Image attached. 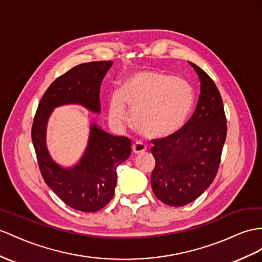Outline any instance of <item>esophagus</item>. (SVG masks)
<instances>
[{
	"mask_svg": "<svg viewBox=\"0 0 262 262\" xmlns=\"http://www.w3.org/2000/svg\"><path fill=\"white\" fill-rule=\"evenodd\" d=\"M145 145L141 142H136L132 144V153L133 155H141L145 151Z\"/></svg>",
	"mask_w": 262,
	"mask_h": 262,
	"instance_id": "34e87169",
	"label": "esophagus"
}]
</instances>
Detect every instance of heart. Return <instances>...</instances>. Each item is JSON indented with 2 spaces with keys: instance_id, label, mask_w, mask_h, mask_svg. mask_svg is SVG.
I'll return each mask as SVG.
<instances>
[{
  "instance_id": "obj_1",
  "label": "heart",
  "mask_w": 262,
  "mask_h": 262,
  "mask_svg": "<svg viewBox=\"0 0 262 262\" xmlns=\"http://www.w3.org/2000/svg\"><path fill=\"white\" fill-rule=\"evenodd\" d=\"M193 103L188 82L152 70H138L125 76L119 92L111 94L107 112L112 122L120 124L126 120V106L138 132L163 139L186 124Z\"/></svg>"
}]
</instances>
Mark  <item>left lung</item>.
Listing matches in <instances>:
<instances>
[{"label": "left lung", "mask_w": 262, "mask_h": 262, "mask_svg": "<svg viewBox=\"0 0 262 262\" xmlns=\"http://www.w3.org/2000/svg\"><path fill=\"white\" fill-rule=\"evenodd\" d=\"M200 81L193 116L183 129L159 140L151 152L156 167L151 176L153 193L172 207L199 198L218 172L227 137V121L218 88L201 68L189 61Z\"/></svg>", "instance_id": "8db88e82"}]
</instances>
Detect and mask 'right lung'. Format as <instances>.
<instances>
[{"label": "right lung", "instance_id": "obj_1", "mask_svg": "<svg viewBox=\"0 0 262 262\" xmlns=\"http://www.w3.org/2000/svg\"><path fill=\"white\" fill-rule=\"evenodd\" d=\"M112 64V61L83 63L59 76L42 97L32 125V141L44 181L69 207L83 212H97L110 202L117 186V168L129 158L131 142L91 121L80 161L73 167H63L49 152L48 122L61 105L78 104L100 113L101 83Z\"/></svg>", "mask_w": 262, "mask_h": 262}]
</instances>
